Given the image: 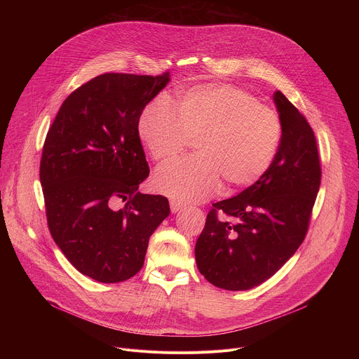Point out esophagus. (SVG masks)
<instances>
[{"instance_id":"34e87169","label":"esophagus","mask_w":359,"mask_h":359,"mask_svg":"<svg viewBox=\"0 0 359 359\" xmlns=\"http://www.w3.org/2000/svg\"><path fill=\"white\" fill-rule=\"evenodd\" d=\"M183 209V204L180 203V201H177V200H170V210H172V213H177L179 210H182Z\"/></svg>"}]
</instances>
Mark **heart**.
<instances>
[{"label": "heart", "instance_id": "1", "mask_svg": "<svg viewBox=\"0 0 359 359\" xmlns=\"http://www.w3.org/2000/svg\"><path fill=\"white\" fill-rule=\"evenodd\" d=\"M137 135L156 162H168L194 140L197 155L165 165L156 189L177 201L257 183L274 162L283 123L277 111L254 95L226 83L182 89L170 102L151 100L137 121Z\"/></svg>", "mask_w": 359, "mask_h": 359}]
</instances>
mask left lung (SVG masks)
Wrapping results in <instances>:
<instances>
[{"label":"left lung","instance_id":"8db88e82","mask_svg":"<svg viewBox=\"0 0 359 359\" xmlns=\"http://www.w3.org/2000/svg\"><path fill=\"white\" fill-rule=\"evenodd\" d=\"M273 99L283 123L273 165L257 183L213 204L194 248L204 278L229 291L260 285L292 257L320 190L321 166L310 123L280 90Z\"/></svg>","mask_w":359,"mask_h":359}]
</instances>
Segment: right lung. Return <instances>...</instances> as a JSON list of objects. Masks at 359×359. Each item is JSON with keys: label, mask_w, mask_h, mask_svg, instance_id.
Listing matches in <instances>:
<instances>
[{"label": "right lung", "mask_w": 359, "mask_h": 359, "mask_svg": "<svg viewBox=\"0 0 359 359\" xmlns=\"http://www.w3.org/2000/svg\"><path fill=\"white\" fill-rule=\"evenodd\" d=\"M169 81V72L99 75L64 100L48 130L39 179L50 236L99 283L137 274L149 237L170 213L166 197L137 190L149 176L137 121Z\"/></svg>", "instance_id": "add662e5"}]
</instances>
